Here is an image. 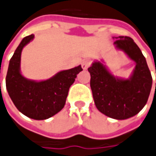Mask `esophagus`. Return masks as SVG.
Masks as SVG:
<instances>
[{"label": "esophagus", "mask_w": 156, "mask_h": 156, "mask_svg": "<svg viewBox=\"0 0 156 156\" xmlns=\"http://www.w3.org/2000/svg\"><path fill=\"white\" fill-rule=\"evenodd\" d=\"M90 65H91V61L88 59L84 60V61H82V63H81V67H82L83 69H87Z\"/></svg>", "instance_id": "obj_1"}]
</instances>
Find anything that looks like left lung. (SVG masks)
Returning <instances> with one entry per match:
<instances>
[{"label":"left lung","instance_id":"8db88e82","mask_svg":"<svg viewBox=\"0 0 156 156\" xmlns=\"http://www.w3.org/2000/svg\"><path fill=\"white\" fill-rule=\"evenodd\" d=\"M115 38V37H114ZM114 45L135 62L128 79L113 76L102 61L88 68L90 86L97 109L107 116L126 120L136 115L146 105L152 87V76L141 50L131 37L118 36Z\"/></svg>","mask_w":156,"mask_h":156}]
</instances>
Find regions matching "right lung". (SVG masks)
Listing matches in <instances>:
<instances>
[{"instance_id":"add662e5","label":"right lung","mask_w":156,"mask_h":156,"mask_svg":"<svg viewBox=\"0 0 156 156\" xmlns=\"http://www.w3.org/2000/svg\"><path fill=\"white\" fill-rule=\"evenodd\" d=\"M34 37V35L24 37L15 50L9 62L6 87L11 99L22 114L34 120H46L64 108L69 89L82 68L79 65L62 70L46 80L25 78L20 71L21 52Z\"/></svg>"}]
</instances>
